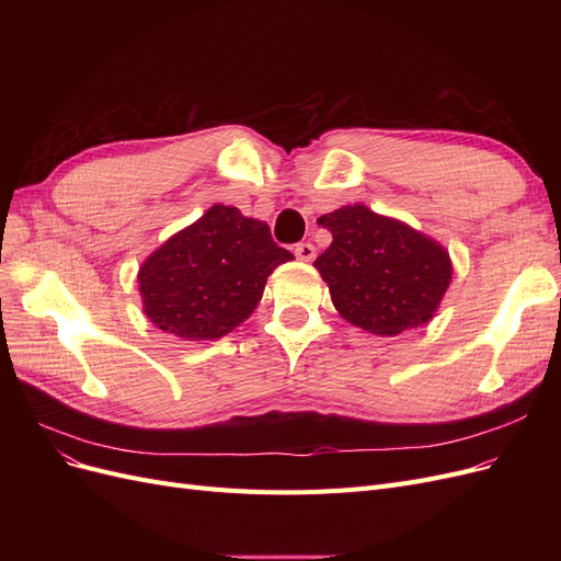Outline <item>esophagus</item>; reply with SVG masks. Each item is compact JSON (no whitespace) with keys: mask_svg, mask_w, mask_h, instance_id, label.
<instances>
[{"mask_svg":"<svg viewBox=\"0 0 561 561\" xmlns=\"http://www.w3.org/2000/svg\"><path fill=\"white\" fill-rule=\"evenodd\" d=\"M295 254H297V260H301V262H313L316 248H313L311 243H299V245L295 248Z\"/></svg>","mask_w":561,"mask_h":561,"instance_id":"1","label":"esophagus"}]
</instances>
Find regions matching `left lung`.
Here are the masks:
<instances>
[{
    "label": "left lung",
    "instance_id": "obj_1",
    "mask_svg": "<svg viewBox=\"0 0 561 561\" xmlns=\"http://www.w3.org/2000/svg\"><path fill=\"white\" fill-rule=\"evenodd\" d=\"M332 233L313 262L351 325L379 336L423 328L451 283V257L431 236L363 203L318 217Z\"/></svg>",
    "mask_w": 561,
    "mask_h": 561
}]
</instances>
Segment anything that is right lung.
Here are the masks:
<instances>
[{"label": "right lung", "mask_w": 561, "mask_h": 561, "mask_svg": "<svg viewBox=\"0 0 561 561\" xmlns=\"http://www.w3.org/2000/svg\"><path fill=\"white\" fill-rule=\"evenodd\" d=\"M295 260L262 219L215 203L142 262V311L184 342H215L257 309L266 278Z\"/></svg>", "instance_id": "obj_1"}]
</instances>
